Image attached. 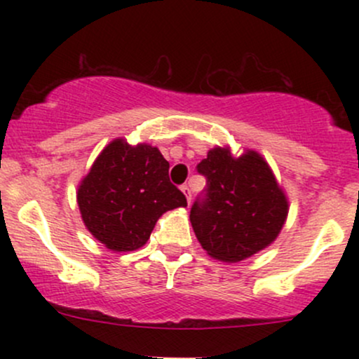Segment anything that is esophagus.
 I'll use <instances>...</instances> for the list:
<instances>
[{"mask_svg": "<svg viewBox=\"0 0 359 359\" xmlns=\"http://www.w3.org/2000/svg\"><path fill=\"white\" fill-rule=\"evenodd\" d=\"M180 191L184 192V196L187 197V203H191V199H192V192H191V187H189L187 184H184L182 187H180Z\"/></svg>", "mask_w": 359, "mask_h": 359, "instance_id": "obj_1", "label": "esophagus"}]
</instances>
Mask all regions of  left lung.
<instances>
[{
  "mask_svg": "<svg viewBox=\"0 0 359 359\" xmlns=\"http://www.w3.org/2000/svg\"><path fill=\"white\" fill-rule=\"evenodd\" d=\"M208 187L191 208L201 246L221 262L236 263L266 248L282 231L288 201L262 155L233 156L216 147L197 165Z\"/></svg>",
  "mask_w": 359,
  "mask_h": 359,
  "instance_id": "obj_1",
  "label": "left lung"
}]
</instances>
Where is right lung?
Masks as SVG:
<instances>
[{
    "label": "right lung",
    "instance_id": "right-lung-1",
    "mask_svg": "<svg viewBox=\"0 0 359 359\" xmlns=\"http://www.w3.org/2000/svg\"><path fill=\"white\" fill-rule=\"evenodd\" d=\"M168 167L156 147L113 140L77 189L89 233L113 251L142 248L163 212L187 205L168 179Z\"/></svg>",
    "mask_w": 359,
    "mask_h": 359
}]
</instances>
